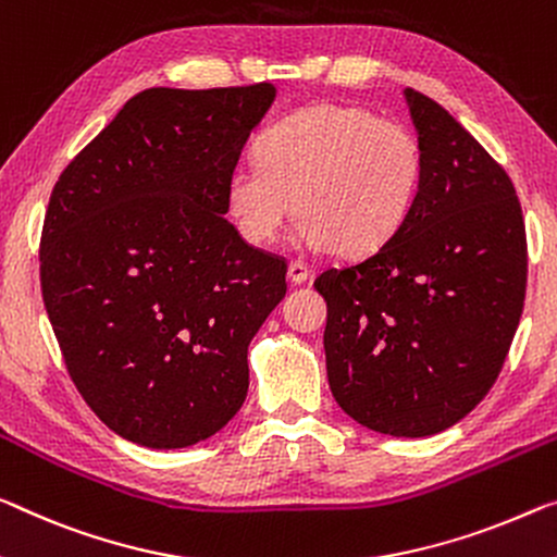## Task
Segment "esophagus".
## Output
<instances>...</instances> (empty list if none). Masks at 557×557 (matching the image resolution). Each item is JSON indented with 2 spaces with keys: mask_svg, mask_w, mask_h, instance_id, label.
Listing matches in <instances>:
<instances>
[{
  "mask_svg": "<svg viewBox=\"0 0 557 557\" xmlns=\"http://www.w3.org/2000/svg\"><path fill=\"white\" fill-rule=\"evenodd\" d=\"M308 276H311V271H308V267L304 261H290L288 263V281L294 286L304 284V281H308Z\"/></svg>",
  "mask_w": 557,
  "mask_h": 557,
  "instance_id": "esophagus-1",
  "label": "esophagus"
}]
</instances>
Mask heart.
Here are the masks:
<instances>
[{
    "instance_id": "obj_1",
    "label": "heart",
    "mask_w": 557,
    "mask_h": 557,
    "mask_svg": "<svg viewBox=\"0 0 557 557\" xmlns=\"http://www.w3.org/2000/svg\"><path fill=\"white\" fill-rule=\"evenodd\" d=\"M423 178V149L408 126L350 104H311L269 126L259 161L231 166L228 219L246 244L269 246L294 211L306 249L361 256L404 226Z\"/></svg>"
}]
</instances>
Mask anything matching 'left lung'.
Masks as SVG:
<instances>
[{
  "instance_id": "obj_1",
  "label": "left lung",
  "mask_w": 557,
  "mask_h": 557,
  "mask_svg": "<svg viewBox=\"0 0 557 557\" xmlns=\"http://www.w3.org/2000/svg\"><path fill=\"white\" fill-rule=\"evenodd\" d=\"M423 178L396 236L315 278L336 404L366 428L423 438L498 379L525 301L528 246L503 166L446 109L406 89Z\"/></svg>"
}]
</instances>
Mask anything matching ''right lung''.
Listing matches in <instances>:
<instances>
[{
    "instance_id": "1",
    "label": "right lung",
    "mask_w": 557,
    "mask_h": 557,
    "mask_svg": "<svg viewBox=\"0 0 557 557\" xmlns=\"http://www.w3.org/2000/svg\"><path fill=\"white\" fill-rule=\"evenodd\" d=\"M276 87L144 89L62 171L41 296L66 371L122 438L186 448L244 406L249 344L286 263L224 219V186Z\"/></svg>"
}]
</instances>
